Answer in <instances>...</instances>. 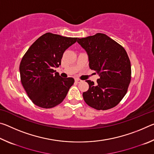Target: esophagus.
<instances>
[{"mask_svg": "<svg viewBox=\"0 0 154 154\" xmlns=\"http://www.w3.org/2000/svg\"><path fill=\"white\" fill-rule=\"evenodd\" d=\"M82 82V80H80V79H75V83H81Z\"/></svg>", "mask_w": 154, "mask_h": 154, "instance_id": "esophagus-1", "label": "esophagus"}]
</instances>
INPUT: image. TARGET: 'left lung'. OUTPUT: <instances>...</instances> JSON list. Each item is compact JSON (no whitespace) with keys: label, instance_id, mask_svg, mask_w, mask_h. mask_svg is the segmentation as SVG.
I'll use <instances>...</instances> for the list:
<instances>
[{"label":"left lung","instance_id":"obj_1","mask_svg":"<svg viewBox=\"0 0 154 154\" xmlns=\"http://www.w3.org/2000/svg\"><path fill=\"white\" fill-rule=\"evenodd\" d=\"M86 51L89 66L100 78L97 83L87 80L89 89L83 93L85 102L97 110L116 106L126 95L131 79V65L126 50L103 33L78 38Z\"/></svg>","mask_w":154,"mask_h":154}]
</instances>
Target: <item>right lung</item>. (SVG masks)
<instances>
[{
  "label": "right lung",
  "instance_id": "right-lung-1",
  "mask_svg": "<svg viewBox=\"0 0 154 154\" xmlns=\"http://www.w3.org/2000/svg\"><path fill=\"white\" fill-rule=\"evenodd\" d=\"M77 40V38L45 33L23 56L20 65L21 82L36 106L54 107L66 97L75 80L72 77H61L54 69L61 64L64 52Z\"/></svg>",
  "mask_w": 154,
  "mask_h": 154
}]
</instances>
